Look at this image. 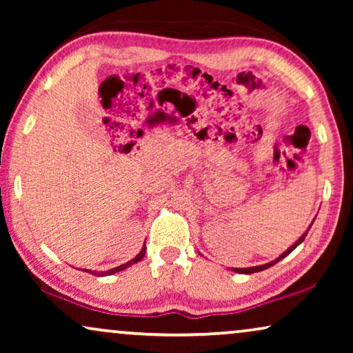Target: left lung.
<instances>
[{
	"mask_svg": "<svg viewBox=\"0 0 353 353\" xmlns=\"http://www.w3.org/2000/svg\"><path fill=\"white\" fill-rule=\"evenodd\" d=\"M308 230H310V228H308ZM307 233H308V231H307ZM307 233H305V234H303V236H301V238H299V239H297V243H294V244L291 245V248H289V249L286 250V252H284V254H281V255H279V257H278V259H274V260H273V262H270V263H265V265H259V267H250V268H233V272H236V273H243V274H250V273H257V272H262V270H267V268H270V267H273V265H274V263H276V262H279V260H281V259H284V257H286V255H289V254H291V252H292V250H294V249H296V248H297V245H299V244H301L303 239H305V236H307Z\"/></svg>",
	"mask_w": 353,
	"mask_h": 353,
	"instance_id": "obj_1",
	"label": "left lung"
}]
</instances>
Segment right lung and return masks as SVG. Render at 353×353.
<instances>
[{"instance_id": "add662e5", "label": "right lung", "mask_w": 353, "mask_h": 353, "mask_svg": "<svg viewBox=\"0 0 353 353\" xmlns=\"http://www.w3.org/2000/svg\"><path fill=\"white\" fill-rule=\"evenodd\" d=\"M144 254H146V248H143L141 249V252H139L137 257H134L133 260H130V262H127V263H123V265H120V267H115V268H112V270H108V272H104V273H99V276H105V274H114V273H119V272H122V270H125L127 267H130V265H133V263H137V262H139V260H141L143 257H144ZM91 273V272H90ZM94 274V273H93Z\"/></svg>"}]
</instances>
